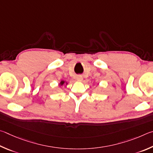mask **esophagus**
Masks as SVG:
<instances>
[{
    "mask_svg": "<svg viewBox=\"0 0 153 153\" xmlns=\"http://www.w3.org/2000/svg\"><path fill=\"white\" fill-rule=\"evenodd\" d=\"M76 80L78 81H82V76L81 75H79V76H76Z\"/></svg>",
    "mask_w": 153,
    "mask_h": 153,
    "instance_id": "1",
    "label": "esophagus"
}]
</instances>
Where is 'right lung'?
I'll use <instances>...</instances> for the list:
<instances>
[{
    "mask_svg": "<svg viewBox=\"0 0 153 153\" xmlns=\"http://www.w3.org/2000/svg\"><path fill=\"white\" fill-rule=\"evenodd\" d=\"M64 84L67 85L68 83H67V82H66L65 81H63V80H62V81H60V84H59V85H60V86H62V85H64Z\"/></svg>",
    "mask_w": 153,
    "mask_h": 153,
    "instance_id": "1",
    "label": "right lung"
}]
</instances>
